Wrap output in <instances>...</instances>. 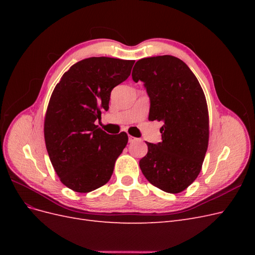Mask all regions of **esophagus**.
<instances>
[{
    "instance_id": "1",
    "label": "esophagus",
    "mask_w": 255,
    "mask_h": 255,
    "mask_svg": "<svg viewBox=\"0 0 255 255\" xmlns=\"http://www.w3.org/2000/svg\"><path fill=\"white\" fill-rule=\"evenodd\" d=\"M135 140H137V138H135V137H133V136H128V142H134Z\"/></svg>"
}]
</instances>
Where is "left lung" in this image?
<instances>
[{"mask_svg":"<svg viewBox=\"0 0 255 255\" xmlns=\"http://www.w3.org/2000/svg\"><path fill=\"white\" fill-rule=\"evenodd\" d=\"M132 78L144 83L149 120L164 121L163 141L146 142L141 171L155 187L179 194L197 179L207 150L210 120L203 89L188 66L171 55L139 59Z\"/></svg>","mask_w":255,"mask_h":255,"instance_id":"1","label":"left lung"}]
</instances>
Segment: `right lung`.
<instances>
[{
  "label": "right lung",
  "instance_id": "right-lung-1",
  "mask_svg": "<svg viewBox=\"0 0 255 255\" xmlns=\"http://www.w3.org/2000/svg\"><path fill=\"white\" fill-rule=\"evenodd\" d=\"M135 60L89 57L71 66L54 88L44 117V141L65 186L89 192L110 181L128 135H109L95 125L109 111L114 87L130 74Z\"/></svg>",
  "mask_w": 255,
  "mask_h": 255
}]
</instances>
